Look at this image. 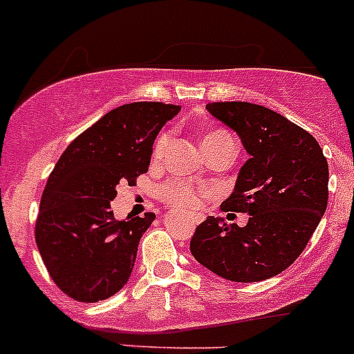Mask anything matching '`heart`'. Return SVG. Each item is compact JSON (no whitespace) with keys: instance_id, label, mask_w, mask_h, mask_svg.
I'll return each mask as SVG.
<instances>
[{"instance_id":"b5f03b06","label":"heart","mask_w":354,"mask_h":354,"mask_svg":"<svg viewBox=\"0 0 354 354\" xmlns=\"http://www.w3.org/2000/svg\"><path fill=\"white\" fill-rule=\"evenodd\" d=\"M169 138H171L169 131H162V133L157 137L154 144V151H152L154 159H160V157H162L167 144H169ZM223 138H231V135L224 130L209 131V133L203 137V147L216 144V142L223 140ZM160 197H162L164 202L169 203V205L178 207V209H185L188 210V212H195V210L198 209L197 195H195V192L192 190L185 181H180V180L167 181L166 185L160 187Z\"/></svg>"}]
</instances>
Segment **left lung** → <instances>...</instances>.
Instances as JSON below:
<instances>
[{
    "instance_id": "1",
    "label": "left lung",
    "mask_w": 354,
    "mask_h": 354,
    "mask_svg": "<svg viewBox=\"0 0 354 354\" xmlns=\"http://www.w3.org/2000/svg\"><path fill=\"white\" fill-rule=\"evenodd\" d=\"M205 109L234 130L250 159L223 210L248 224L209 216L195 230L192 255L217 276L257 283L286 270L305 250L329 198V164L319 142L283 114L252 102H210Z\"/></svg>"
}]
</instances>
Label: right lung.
Wrapping results in <instances>:
<instances>
[{
	"label": "right lung",
	"instance_id": "1",
	"mask_svg": "<svg viewBox=\"0 0 354 354\" xmlns=\"http://www.w3.org/2000/svg\"><path fill=\"white\" fill-rule=\"evenodd\" d=\"M181 106L131 102L109 111L66 147L42 192L35 243L49 276L77 301L116 295L130 279L154 212L114 219L120 183L147 173L160 128Z\"/></svg>",
	"mask_w": 354,
	"mask_h": 354
}]
</instances>
